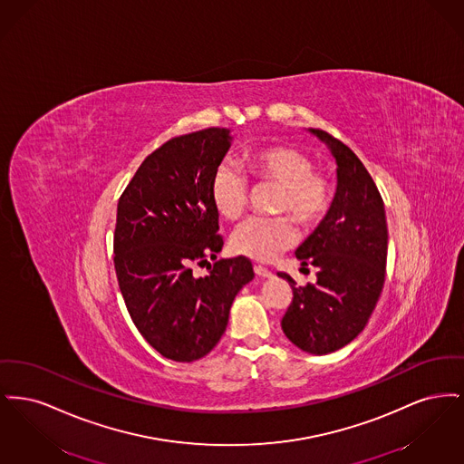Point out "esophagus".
<instances>
[{
	"label": "esophagus",
	"mask_w": 464,
	"mask_h": 464,
	"mask_svg": "<svg viewBox=\"0 0 464 464\" xmlns=\"http://www.w3.org/2000/svg\"><path fill=\"white\" fill-rule=\"evenodd\" d=\"M254 271H256V275L261 276V278H269V276L273 275L265 266H254Z\"/></svg>",
	"instance_id": "1"
}]
</instances>
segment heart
I'll return each instance as SVG.
<instances>
[{
  "instance_id": "1",
  "label": "heart",
  "mask_w": 464,
  "mask_h": 464,
  "mask_svg": "<svg viewBox=\"0 0 464 464\" xmlns=\"http://www.w3.org/2000/svg\"><path fill=\"white\" fill-rule=\"evenodd\" d=\"M243 161L256 184L278 186L275 212L287 216L246 219L235 229L231 250L254 261H269L295 242L293 218L311 229L329 216L334 184L329 176L314 170L306 153L288 144L252 146L245 150ZM210 198L224 219L235 221L242 216L248 201V184L231 161H221L216 167L210 179Z\"/></svg>"
}]
</instances>
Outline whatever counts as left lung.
I'll list each match as a JSON object with an SVG mask.
<instances>
[{
    "instance_id": "8db88e82",
    "label": "left lung",
    "mask_w": 464,
    "mask_h": 464,
    "mask_svg": "<svg viewBox=\"0 0 464 464\" xmlns=\"http://www.w3.org/2000/svg\"><path fill=\"white\" fill-rule=\"evenodd\" d=\"M311 132L329 144L337 161V193L329 216L295 250L316 267V284L292 288L282 331L303 352L327 354L346 346L367 325L384 285L388 226L374 179L353 151L324 130Z\"/></svg>"
}]
</instances>
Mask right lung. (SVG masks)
I'll list each match as a JSON object with an SVG mask.
<instances>
[{
	"mask_svg": "<svg viewBox=\"0 0 464 464\" xmlns=\"http://www.w3.org/2000/svg\"><path fill=\"white\" fill-rule=\"evenodd\" d=\"M227 150L226 129L174 137L146 156L118 199V285L137 331L174 362L214 350L237 294L254 278L243 256L207 266L199 278L191 267L221 252L210 179Z\"/></svg>",
	"mask_w": 464,
	"mask_h": 464,
	"instance_id": "right-lung-1",
	"label": "right lung"
}]
</instances>
